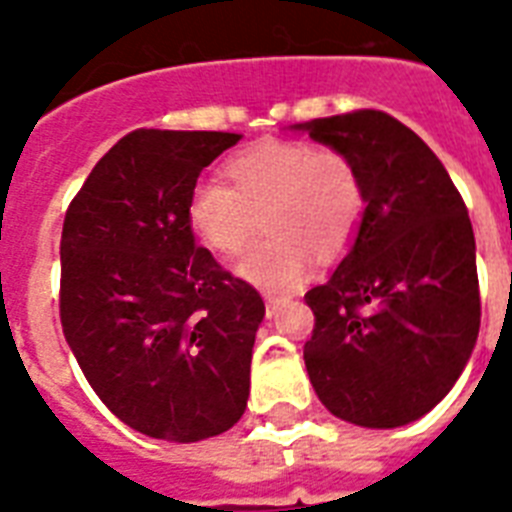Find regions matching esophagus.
<instances>
[{"instance_id": "obj_1", "label": "esophagus", "mask_w": 512, "mask_h": 512, "mask_svg": "<svg viewBox=\"0 0 512 512\" xmlns=\"http://www.w3.org/2000/svg\"><path fill=\"white\" fill-rule=\"evenodd\" d=\"M287 303V297H279V295H265V313H268V319L279 313L281 305Z\"/></svg>"}]
</instances>
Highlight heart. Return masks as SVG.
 Wrapping results in <instances>:
<instances>
[{"label": "heart", "instance_id": "1", "mask_svg": "<svg viewBox=\"0 0 512 512\" xmlns=\"http://www.w3.org/2000/svg\"><path fill=\"white\" fill-rule=\"evenodd\" d=\"M228 185L196 183L185 217L196 239L217 257L241 255L236 273L260 289H289L303 279L311 255H340L364 215V185L348 156L311 140H263L233 154Z\"/></svg>", "mask_w": 512, "mask_h": 512}]
</instances>
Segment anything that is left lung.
<instances>
[{
	"label": "left lung",
	"instance_id": "left-lung-1",
	"mask_svg": "<svg viewBox=\"0 0 512 512\" xmlns=\"http://www.w3.org/2000/svg\"><path fill=\"white\" fill-rule=\"evenodd\" d=\"M348 156L364 185L358 233L305 295L316 316L303 358L329 412L401 428L452 390L481 327L468 207L438 156L382 111L295 124Z\"/></svg>",
	"mask_w": 512,
	"mask_h": 512
}]
</instances>
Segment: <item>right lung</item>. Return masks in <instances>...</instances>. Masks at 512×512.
Wrapping results in <instances>:
<instances>
[{"label":"right lung","instance_id":"1","mask_svg":"<svg viewBox=\"0 0 512 512\" xmlns=\"http://www.w3.org/2000/svg\"><path fill=\"white\" fill-rule=\"evenodd\" d=\"M239 140L130 132L63 220V335L100 401L143 436L193 444L247 409L263 297L196 247L185 217L201 170Z\"/></svg>","mask_w":512,"mask_h":512}]
</instances>
